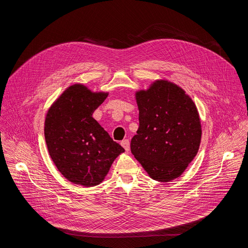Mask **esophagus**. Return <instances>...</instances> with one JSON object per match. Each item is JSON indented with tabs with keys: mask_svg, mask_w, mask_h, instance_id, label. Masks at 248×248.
Masks as SVG:
<instances>
[{
	"mask_svg": "<svg viewBox=\"0 0 248 248\" xmlns=\"http://www.w3.org/2000/svg\"><path fill=\"white\" fill-rule=\"evenodd\" d=\"M121 144H122V146L124 148V150H125V151H129V149H130V144H129V141H128V139H124V140H123L122 142H121Z\"/></svg>",
	"mask_w": 248,
	"mask_h": 248,
	"instance_id": "34e87169",
	"label": "esophagus"
}]
</instances>
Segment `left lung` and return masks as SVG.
<instances>
[{"instance_id": "obj_1", "label": "left lung", "mask_w": 248, "mask_h": 248, "mask_svg": "<svg viewBox=\"0 0 248 248\" xmlns=\"http://www.w3.org/2000/svg\"><path fill=\"white\" fill-rule=\"evenodd\" d=\"M139 126L130 142L134 158L152 180L179 178L196 156L201 123L196 106L186 91L167 79L135 92Z\"/></svg>"}]
</instances>
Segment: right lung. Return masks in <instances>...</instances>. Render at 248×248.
Wrapping results in <instances>:
<instances>
[{
    "instance_id": "obj_1",
    "label": "right lung",
    "mask_w": 248,
    "mask_h": 248,
    "mask_svg": "<svg viewBox=\"0 0 248 248\" xmlns=\"http://www.w3.org/2000/svg\"><path fill=\"white\" fill-rule=\"evenodd\" d=\"M108 95L76 83L47 112L44 134L49 155L63 178L75 185H100L115 159L124 152L92 117Z\"/></svg>"
}]
</instances>
